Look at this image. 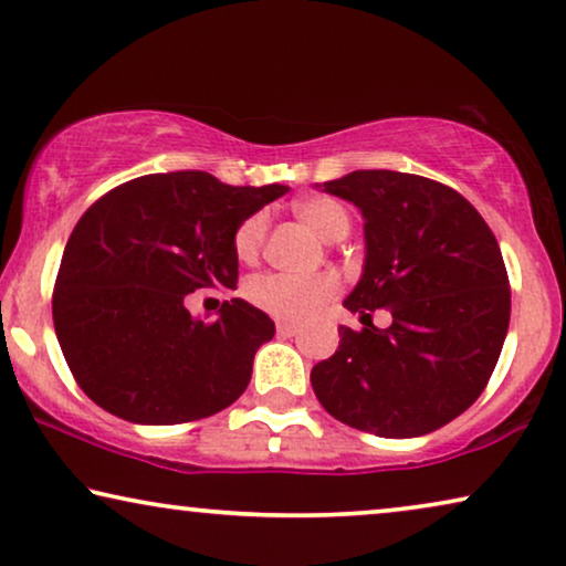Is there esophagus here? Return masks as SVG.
Returning a JSON list of instances; mask_svg holds the SVG:
<instances>
[{
  "instance_id": "1",
  "label": "esophagus",
  "mask_w": 566,
  "mask_h": 566,
  "mask_svg": "<svg viewBox=\"0 0 566 566\" xmlns=\"http://www.w3.org/2000/svg\"><path fill=\"white\" fill-rule=\"evenodd\" d=\"M276 333L284 338H292V336H297L300 328L294 323H276Z\"/></svg>"
}]
</instances>
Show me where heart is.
Segmentation results:
<instances>
[{"label":"heart","mask_w":566,"mask_h":566,"mask_svg":"<svg viewBox=\"0 0 566 566\" xmlns=\"http://www.w3.org/2000/svg\"><path fill=\"white\" fill-rule=\"evenodd\" d=\"M300 220L310 230H315L323 241H340L348 233V212L338 202L313 197L294 207ZM266 214L256 212L241 222L235 230V253L241 261H253L259 256L261 243L266 235ZM338 290V282L331 274L315 276H290V274H261L245 284V297L264 313L280 321H305L323 302H328Z\"/></svg>","instance_id":"b5f03b06"}]
</instances>
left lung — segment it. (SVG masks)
Listing matches in <instances>:
<instances>
[{"instance_id":"obj_1","label":"left lung","mask_w":566,"mask_h":566,"mask_svg":"<svg viewBox=\"0 0 566 566\" xmlns=\"http://www.w3.org/2000/svg\"><path fill=\"white\" fill-rule=\"evenodd\" d=\"M323 192L359 207L364 266L331 359L313 366L317 400L340 423L381 439H416L482 395L511 323L503 253L482 214L451 187L416 174L352 171ZM394 315L370 325L374 308Z\"/></svg>"}]
</instances>
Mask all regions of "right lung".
I'll return each instance as SVG.
<instances>
[{
  "mask_svg": "<svg viewBox=\"0 0 566 566\" xmlns=\"http://www.w3.org/2000/svg\"><path fill=\"white\" fill-rule=\"evenodd\" d=\"M284 185L230 187L207 171L148 174L76 222L53 292V325L78 387L140 426H174L233 405L274 321L241 297L214 321L185 305L202 286L235 290V230Z\"/></svg>",
  "mask_w": 566,
  "mask_h": 566,
  "instance_id": "add662e5",
  "label": "right lung"
}]
</instances>
